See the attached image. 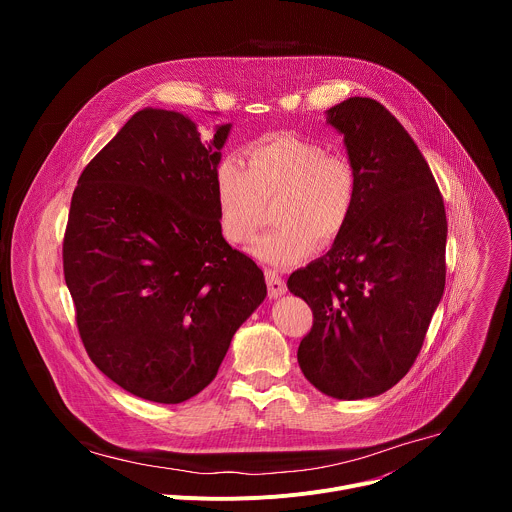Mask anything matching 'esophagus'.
Listing matches in <instances>:
<instances>
[{
	"instance_id": "obj_1",
	"label": "esophagus",
	"mask_w": 512,
	"mask_h": 512,
	"mask_svg": "<svg viewBox=\"0 0 512 512\" xmlns=\"http://www.w3.org/2000/svg\"><path fill=\"white\" fill-rule=\"evenodd\" d=\"M265 281H267V291L269 298H277L281 294H285V281L283 277L275 271V269H265Z\"/></svg>"
}]
</instances>
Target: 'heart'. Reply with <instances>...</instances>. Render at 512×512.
Masks as SVG:
<instances>
[{"instance_id": "heart-1", "label": "heart", "mask_w": 512, "mask_h": 512, "mask_svg": "<svg viewBox=\"0 0 512 512\" xmlns=\"http://www.w3.org/2000/svg\"><path fill=\"white\" fill-rule=\"evenodd\" d=\"M245 158L247 166L225 158L214 172L218 227L231 245L257 237L273 200L277 227L253 247L259 261L294 265L316 245L330 247L342 237L360 186L346 154L326 152L320 141L294 133H271L249 143Z\"/></svg>"}]
</instances>
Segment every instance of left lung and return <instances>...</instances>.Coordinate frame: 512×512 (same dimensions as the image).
<instances>
[{
	"instance_id": "1",
	"label": "left lung",
	"mask_w": 512,
	"mask_h": 512,
	"mask_svg": "<svg viewBox=\"0 0 512 512\" xmlns=\"http://www.w3.org/2000/svg\"><path fill=\"white\" fill-rule=\"evenodd\" d=\"M358 170V200L332 249L289 275L314 314L298 348L304 377L336 399L375 397L413 367L446 287L440 188L405 127L375 99L328 111Z\"/></svg>"
}]
</instances>
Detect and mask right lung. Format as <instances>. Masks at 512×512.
I'll list each match as a JSON object with an SVG mask.
<instances>
[{
  "label": "right lung",
  "instance_id": "1",
  "mask_svg": "<svg viewBox=\"0 0 512 512\" xmlns=\"http://www.w3.org/2000/svg\"><path fill=\"white\" fill-rule=\"evenodd\" d=\"M229 131L202 143L180 113L137 111L72 192L62 267L77 328L95 367L135 397L198 395L267 296L263 271L218 227Z\"/></svg>",
  "mask_w": 512,
  "mask_h": 512
}]
</instances>
